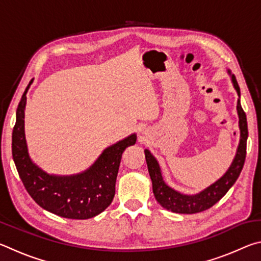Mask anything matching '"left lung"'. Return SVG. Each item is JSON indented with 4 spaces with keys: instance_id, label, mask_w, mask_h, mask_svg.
I'll return each mask as SVG.
<instances>
[{
    "instance_id": "left-lung-1",
    "label": "left lung",
    "mask_w": 261,
    "mask_h": 261,
    "mask_svg": "<svg viewBox=\"0 0 261 261\" xmlns=\"http://www.w3.org/2000/svg\"><path fill=\"white\" fill-rule=\"evenodd\" d=\"M228 73L231 78L232 86L236 90L238 95L237 114L238 126H240V143H238L235 158H233L228 170L216 182L211 184L210 187H207L198 193L184 194L176 191V190L166 184L165 180H163L161 168L158 160L153 156V154L148 149H145V159H146L148 173L152 179L154 197H155L156 201L163 208L179 214H194L208 210L228 192V190L235 184L238 176L241 174L246 156L247 122L246 115L241 106V90L237 84L236 77L231 73L230 70H228Z\"/></svg>"
}]
</instances>
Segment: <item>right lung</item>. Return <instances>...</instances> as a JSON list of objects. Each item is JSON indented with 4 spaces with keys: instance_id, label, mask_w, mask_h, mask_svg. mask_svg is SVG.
<instances>
[{
    "instance_id": "obj_1",
    "label": "right lung",
    "mask_w": 261,
    "mask_h": 261,
    "mask_svg": "<svg viewBox=\"0 0 261 261\" xmlns=\"http://www.w3.org/2000/svg\"><path fill=\"white\" fill-rule=\"evenodd\" d=\"M26 87L16 113L12 131V158L26 191L37 204L62 218L86 220L100 214L112 204L122 154L136 144L137 136L105 148L95 162L86 170L73 175H50L32 161L25 138Z\"/></svg>"
}]
</instances>
